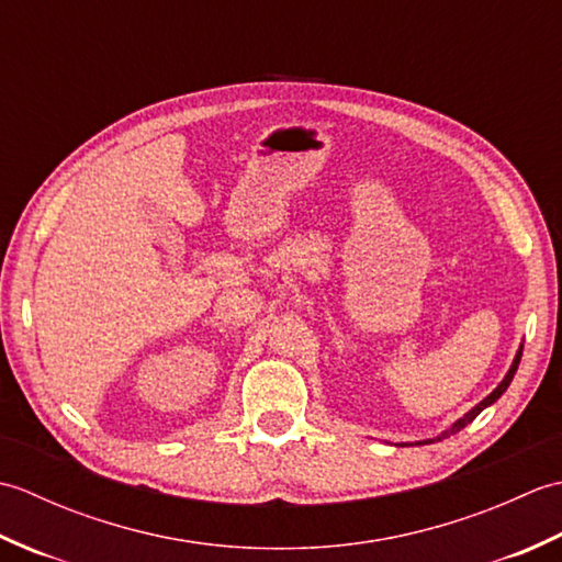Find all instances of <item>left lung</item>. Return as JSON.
Listing matches in <instances>:
<instances>
[{"instance_id":"obj_1","label":"left lung","mask_w":562,"mask_h":562,"mask_svg":"<svg viewBox=\"0 0 562 562\" xmlns=\"http://www.w3.org/2000/svg\"><path fill=\"white\" fill-rule=\"evenodd\" d=\"M521 350H524V345H519V350H517V355H515V360H512V364H509V372L505 374V379L503 381H499V384L495 386V391L493 393H487V396L479 403V405H473V408L469 411V413H465L463 417H459V420L457 423H453L451 427H447L445 429V432H441V435H437V437H432V439H423V441H415V445H432V441H441V439H447L449 435H457L459 432V429H463L465 425H469V423H473L475 420V417H479L485 408H487V405H493L499 396H503V393L507 391V386L512 384V379H515V374H517V367H519V362H521ZM398 447H408V441H401V445Z\"/></svg>"}]
</instances>
